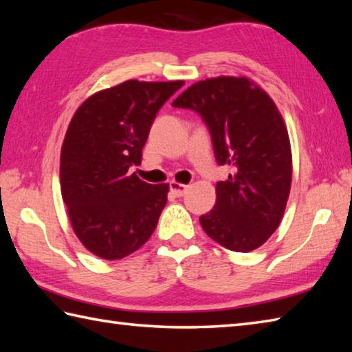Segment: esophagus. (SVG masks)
<instances>
[{
    "label": "esophagus",
    "mask_w": 352,
    "mask_h": 352,
    "mask_svg": "<svg viewBox=\"0 0 352 352\" xmlns=\"http://www.w3.org/2000/svg\"><path fill=\"white\" fill-rule=\"evenodd\" d=\"M188 188H189V186L182 184V183H177V182H170L169 183V189H170L172 193H174L175 197H183L184 193H186V190H188Z\"/></svg>",
    "instance_id": "esophagus-1"
}]
</instances>
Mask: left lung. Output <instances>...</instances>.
Wrapping results in <instances>:
<instances>
[{
	"instance_id": "1",
	"label": "left lung",
	"mask_w": 352,
	"mask_h": 352,
	"mask_svg": "<svg viewBox=\"0 0 352 352\" xmlns=\"http://www.w3.org/2000/svg\"><path fill=\"white\" fill-rule=\"evenodd\" d=\"M172 106L197 111L216 162L233 170L216 183L201 227L227 250L258 248L278 228L292 183L289 134L275 102L248 78L218 77L192 85Z\"/></svg>"
}]
</instances>
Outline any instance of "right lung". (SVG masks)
Returning <instances> with one entry per match:
<instances>
[{"mask_svg":"<svg viewBox=\"0 0 352 352\" xmlns=\"http://www.w3.org/2000/svg\"><path fill=\"white\" fill-rule=\"evenodd\" d=\"M184 81L129 80L87 98L74 115L60 155L65 206L80 242L119 260L144 245L168 203V184L136 174L154 118Z\"/></svg>","mask_w":352,"mask_h":352,"instance_id":"add662e5","label":"right lung"}]
</instances>
